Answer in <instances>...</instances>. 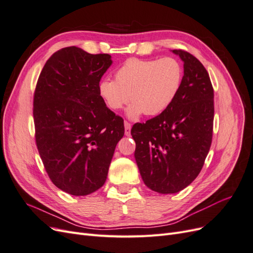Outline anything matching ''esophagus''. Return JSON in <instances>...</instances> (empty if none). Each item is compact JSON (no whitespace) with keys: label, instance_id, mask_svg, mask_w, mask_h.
<instances>
[{"label":"esophagus","instance_id":"obj_1","mask_svg":"<svg viewBox=\"0 0 253 253\" xmlns=\"http://www.w3.org/2000/svg\"><path fill=\"white\" fill-rule=\"evenodd\" d=\"M131 127H132L131 124H129V122H127V121H125V134L126 136L131 134Z\"/></svg>","mask_w":253,"mask_h":253}]
</instances>
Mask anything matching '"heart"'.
<instances>
[{
	"label": "heart",
	"mask_w": 253,
	"mask_h": 253,
	"mask_svg": "<svg viewBox=\"0 0 253 253\" xmlns=\"http://www.w3.org/2000/svg\"><path fill=\"white\" fill-rule=\"evenodd\" d=\"M182 75V66L174 58H132L116 71L115 80L106 78L99 83V94L112 111H118L131 101L127 116L132 119L142 113L145 116H157L173 102Z\"/></svg>",
	"instance_id": "1"
}]
</instances>
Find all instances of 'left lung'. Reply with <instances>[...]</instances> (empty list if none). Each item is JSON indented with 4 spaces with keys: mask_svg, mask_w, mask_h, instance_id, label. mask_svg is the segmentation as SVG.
I'll list each match as a JSON object with an SVG mask.
<instances>
[{
    "mask_svg": "<svg viewBox=\"0 0 253 253\" xmlns=\"http://www.w3.org/2000/svg\"><path fill=\"white\" fill-rule=\"evenodd\" d=\"M173 52L183 61L177 95L162 114L131 129L144 185L162 194L177 193L197 177L213 134L214 91L209 74L190 52Z\"/></svg>",
    "mask_w": 253,
    "mask_h": 253,
    "instance_id": "left-lung-1",
    "label": "left lung"
}]
</instances>
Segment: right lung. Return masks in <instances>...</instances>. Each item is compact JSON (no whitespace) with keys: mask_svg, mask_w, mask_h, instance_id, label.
<instances>
[{"mask_svg":"<svg viewBox=\"0 0 253 253\" xmlns=\"http://www.w3.org/2000/svg\"><path fill=\"white\" fill-rule=\"evenodd\" d=\"M112 64L109 53L70 46L52 53L34 94L35 138L53 185L75 196L101 188L124 119L106 106L99 82Z\"/></svg>","mask_w":253,"mask_h":253,"instance_id":"right-lung-1","label":"right lung"}]
</instances>
